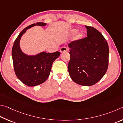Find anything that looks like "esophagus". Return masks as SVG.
Returning a JSON list of instances; mask_svg holds the SVG:
<instances>
[{"label":"esophagus","mask_w":123,"mask_h":123,"mask_svg":"<svg viewBox=\"0 0 123 123\" xmlns=\"http://www.w3.org/2000/svg\"><path fill=\"white\" fill-rule=\"evenodd\" d=\"M66 51H68V49H67V48H66L65 47H62L61 49H60V53H63V52H66Z\"/></svg>","instance_id":"1"}]
</instances>
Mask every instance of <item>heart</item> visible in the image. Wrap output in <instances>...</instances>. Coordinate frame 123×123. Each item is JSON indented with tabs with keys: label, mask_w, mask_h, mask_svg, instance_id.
<instances>
[{
	"label": "heart",
	"mask_w": 123,
	"mask_h": 123,
	"mask_svg": "<svg viewBox=\"0 0 123 123\" xmlns=\"http://www.w3.org/2000/svg\"><path fill=\"white\" fill-rule=\"evenodd\" d=\"M77 31H78V29H72L71 30H70V31L68 32V35L69 36H74V34H75L77 32ZM83 37H84V33H83V32H81V31L78 32L76 35L74 36V38H73V41H74V42H77V41H79V40H81V39H83Z\"/></svg>",
	"instance_id": "obj_1"
}]
</instances>
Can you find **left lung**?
I'll use <instances>...</instances> for the list:
<instances>
[{
	"label": "left lung",
	"instance_id": "obj_1",
	"mask_svg": "<svg viewBox=\"0 0 123 123\" xmlns=\"http://www.w3.org/2000/svg\"><path fill=\"white\" fill-rule=\"evenodd\" d=\"M85 27L87 37L68 44L70 60L68 71L74 82L89 86L99 81L106 73L109 49L100 32L94 27Z\"/></svg>",
	"mask_w": 123,
	"mask_h": 123
}]
</instances>
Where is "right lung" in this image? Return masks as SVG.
Returning a JSON list of instances; mask_svg holds the SVG:
<instances>
[{"mask_svg": "<svg viewBox=\"0 0 123 123\" xmlns=\"http://www.w3.org/2000/svg\"><path fill=\"white\" fill-rule=\"evenodd\" d=\"M46 25L44 23H37L25 28L17 37L12 47V56L15 74L21 82L29 86H35L47 80L53 62L60 54L58 51L54 53L43 51L35 55H28L21 50L20 39L27 30L35 26Z\"/></svg>", "mask_w": 123, "mask_h": 123, "instance_id": "obj_1", "label": "right lung"}]
</instances>
